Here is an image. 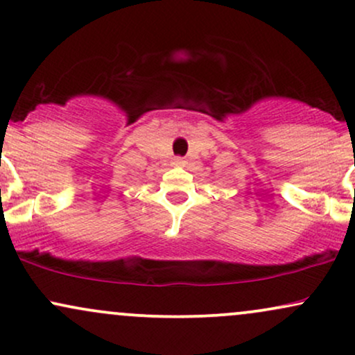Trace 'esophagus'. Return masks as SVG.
<instances>
[{"mask_svg":"<svg viewBox=\"0 0 355 355\" xmlns=\"http://www.w3.org/2000/svg\"><path fill=\"white\" fill-rule=\"evenodd\" d=\"M183 164H185V160H183L182 157H177V158H175V165H183Z\"/></svg>","mask_w":355,"mask_h":355,"instance_id":"34e87169","label":"esophagus"}]
</instances>
